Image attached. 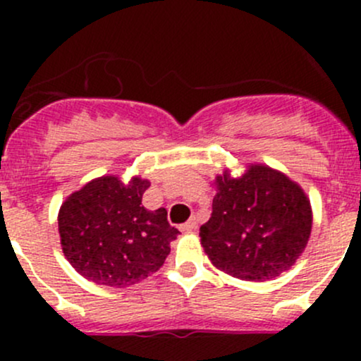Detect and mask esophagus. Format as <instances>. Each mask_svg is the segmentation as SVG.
<instances>
[{"mask_svg":"<svg viewBox=\"0 0 361 361\" xmlns=\"http://www.w3.org/2000/svg\"><path fill=\"white\" fill-rule=\"evenodd\" d=\"M195 228H197V220H195V218H190L187 224L181 225V231L183 232H194Z\"/></svg>","mask_w":361,"mask_h":361,"instance_id":"obj_1","label":"esophagus"}]
</instances>
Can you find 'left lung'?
Segmentation results:
<instances>
[{"label":"left lung","mask_w":361,"mask_h":361,"mask_svg":"<svg viewBox=\"0 0 361 361\" xmlns=\"http://www.w3.org/2000/svg\"><path fill=\"white\" fill-rule=\"evenodd\" d=\"M213 213L201 245L216 269L246 281H267L288 271L305 250L312 209L300 185L264 164L241 176L214 178Z\"/></svg>","instance_id":"1"}]
</instances>
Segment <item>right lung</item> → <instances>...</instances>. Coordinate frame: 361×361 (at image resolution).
<instances>
[{
	"label": "right lung",
	"mask_w": 361,
	"mask_h": 361,
	"mask_svg": "<svg viewBox=\"0 0 361 361\" xmlns=\"http://www.w3.org/2000/svg\"><path fill=\"white\" fill-rule=\"evenodd\" d=\"M150 181L115 174L101 176L73 192L59 209L64 257L80 276L96 285L123 288L157 272L180 231L164 207L141 206Z\"/></svg>",
	"instance_id": "obj_1"
}]
</instances>
